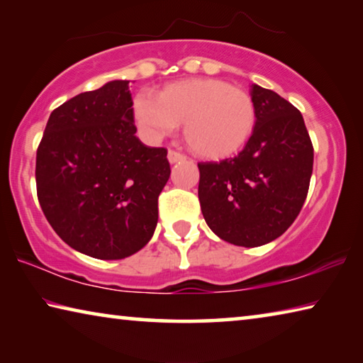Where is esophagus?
Segmentation results:
<instances>
[{
	"label": "esophagus",
	"mask_w": 363,
	"mask_h": 363,
	"mask_svg": "<svg viewBox=\"0 0 363 363\" xmlns=\"http://www.w3.org/2000/svg\"><path fill=\"white\" fill-rule=\"evenodd\" d=\"M182 160H186V155L184 153H179L176 150H168V162L169 163H177V162H182Z\"/></svg>",
	"instance_id": "obj_1"
}]
</instances>
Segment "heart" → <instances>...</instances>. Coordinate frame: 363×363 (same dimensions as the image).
I'll list each match as a JSON object with an SVG mask.
<instances>
[{
	"instance_id": "b5f03b06",
	"label": "heart",
	"mask_w": 363,
	"mask_h": 363,
	"mask_svg": "<svg viewBox=\"0 0 363 363\" xmlns=\"http://www.w3.org/2000/svg\"><path fill=\"white\" fill-rule=\"evenodd\" d=\"M134 115L152 138L173 133L184 123V138L196 155L219 160L242 150L256 125L250 94L230 83L192 78L164 86L158 97L139 94Z\"/></svg>"
}]
</instances>
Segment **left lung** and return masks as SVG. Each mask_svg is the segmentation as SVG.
Returning a JSON list of instances; mask_svg holds the SVG:
<instances>
[{
  "instance_id": "1",
  "label": "left lung",
  "mask_w": 363,
  "mask_h": 363,
  "mask_svg": "<svg viewBox=\"0 0 363 363\" xmlns=\"http://www.w3.org/2000/svg\"><path fill=\"white\" fill-rule=\"evenodd\" d=\"M256 125L245 149L219 163H199V200L210 229L237 247L279 238L309 190L314 147L299 110L274 91L251 86Z\"/></svg>"
}]
</instances>
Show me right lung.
Listing matches in <instances>:
<instances>
[{
    "instance_id": "obj_1",
    "label": "right lung",
    "mask_w": 363,
    "mask_h": 363,
    "mask_svg": "<svg viewBox=\"0 0 363 363\" xmlns=\"http://www.w3.org/2000/svg\"><path fill=\"white\" fill-rule=\"evenodd\" d=\"M130 82L115 79L52 110L36 150L48 223L79 253L123 259L155 232L168 150L136 138Z\"/></svg>"
}]
</instances>
